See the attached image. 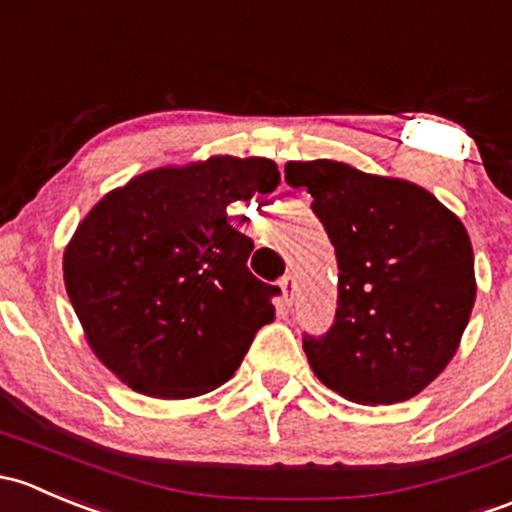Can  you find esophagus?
<instances>
[{
    "instance_id": "1",
    "label": "esophagus",
    "mask_w": 512,
    "mask_h": 512,
    "mask_svg": "<svg viewBox=\"0 0 512 512\" xmlns=\"http://www.w3.org/2000/svg\"><path fill=\"white\" fill-rule=\"evenodd\" d=\"M278 286H281L283 298H286V303L291 305V303H293V298H295V278H293V276H283V278H281V283H278Z\"/></svg>"
}]
</instances>
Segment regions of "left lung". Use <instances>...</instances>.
Here are the masks:
<instances>
[{
    "instance_id": "left-lung-1",
    "label": "left lung",
    "mask_w": 512,
    "mask_h": 512,
    "mask_svg": "<svg viewBox=\"0 0 512 512\" xmlns=\"http://www.w3.org/2000/svg\"><path fill=\"white\" fill-rule=\"evenodd\" d=\"M337 256V310L303 335L315 377L357 404H397L434 382L476 300L466 226L431 192L345 162H288Z\"/></svg>"
}]
</instances>
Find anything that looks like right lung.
Returning a JSON list of instances; mask_svg holds the SVG:
<instances>
[{
	"mask_svg": "<svg viewBox=\"0 0 512 512\" xmlns=\"http://www.w3.org/2000/svg\"><path fill=\"white\" fill-rule=\"evenodd\" d=\"M281 182L266 157L160 167L105 194L63 254V281L96 357L147 397L187 399L231 379L278 286L249 271L231 209Z\"/></svg>",
	"mask_w": 512,
	"mask_h": 512,
	"instance_id": "right-lung-1",
	"label": "right lung"
}]
</instances>
